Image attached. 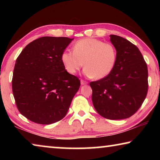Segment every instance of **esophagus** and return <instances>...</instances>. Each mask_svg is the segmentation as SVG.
I'll return each mask as SVG.
<instances>
[{
	"mask_svg": "<svg viewBox=\"0 0 160 160\" xmlns=\"http://www.w3.org/2000/svg\"><path fill=\"white\" fill-rule=\"evenodd\" d=\"M80 83H81V85H87V84H88V82H86V81H85V80H80Z\"/></svg>",
	"mask_w": 160,
	"mask_h": 160,
	"instance_id": "34e87169",
	"label": "esophagus"
}]
</instances>
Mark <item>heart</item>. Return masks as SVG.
Listing matches in <instances>:
<instances>
[{"label":"heart","mask_w":160,"mask_h":160,"mask_svg":"<svg viewBox=\"0 0 160 160\" xmlns=\"http://www.w3.org/2000/svg\"><path fill=\"white\" fill-rule=\"evenodd\" d=\"M61 61L70 74H75L85 64L83 74L99 80L108 76L115 66L117 52L109 43L94 38H85L75 43L73 51H64Z\"/></svg>","instance_id":"1"}]
</instances>
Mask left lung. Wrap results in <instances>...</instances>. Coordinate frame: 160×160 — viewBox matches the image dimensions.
<instances>
[{"label": "left lung", "instance_id": "left-lung-1", "mask_svg": "<svg viewBox=\"0 0 160 160\" xmlns=\"http://www.w3.org/2000/svg\"><path fill=\"white\" fill-rule=\"evenodd\" d=\"M117 52L115 66L106 78L91 82L92 100L100 116L111 120L131 117L144 102L148 89V66L136 46L110 35Z\"/></svg>", "mask_w": 160, "mask_h": 160}]
</instances>
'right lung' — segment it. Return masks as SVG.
I'll return each mask as SVG.
<instances>
[{
	"label": "right lung",
	"mask_w": 160,
	"mask_h": 160,
	"mask_svg": "<svg viewBox=\"0 0 160 160\" xmlns=\"http://www.w3.org/2000/svg\"><path fill=\"white\" fill-rule=\"evenodd\" d=\"M73 39L43 37L29 43L15 62L12 88L22 115L39 124H51L66 116L80 86L68 73L61 54Z\"/></svg>",
	"instance_id": "1"
}]
</instances>
